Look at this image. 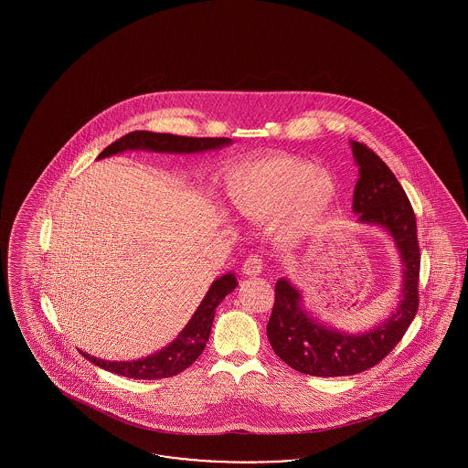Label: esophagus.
<instances>
[{"mask_svg": "<svg viewBox=\"0 0 468 468\" xmlns=\"http://www.w3.org/2000/svg\"><path fill=\"white\" fill-rule=\"evenodd\" d=\"M242 270H244L245 275H249V277L260 275V273L263 271V258H261V256H258V254L249 256V258L244 261V267H242Z\"/></svg>", "mask_w": 468, "mask_h": 468, "instance_id": "obj_1", "label": "esophagus"}]
</instances>
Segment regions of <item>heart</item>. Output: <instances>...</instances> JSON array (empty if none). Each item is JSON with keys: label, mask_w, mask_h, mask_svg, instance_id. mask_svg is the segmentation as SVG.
<instances>
[{"label": "heart", "mask_w": 468, "mask_h": 468, "mask_svg": "<svg viewBox=\"0 0 468 468\" xmlns=\"http://www.w3.org/2000/svg\"><path fill=\"white\" fill-rule=\"evenodd\" d=\"M226 193L233 207L252 221H270L290 207L281 239L296 242L328 212L336 182L307 159L273 156L233 166L226 176Z\"/></svg>", "instance_id": "b5f03b06"}]
</instances>
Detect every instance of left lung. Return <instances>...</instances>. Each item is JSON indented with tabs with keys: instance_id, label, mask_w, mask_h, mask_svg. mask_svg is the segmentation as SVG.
I'll return each instance as SVG.
<instances>
[{
	"instance_id": "8db88e82",
	"label": "left lung",
	"mask_w": 468,
	"mask_h": 468,
	"mask_svg": "<svg viewBox=\"0 0 468 468\" xmlns=\"http://www.w3.org/2000/svg\"><path fill=\"white\" fill-rule=\"evenodd\" d=\"M353 153L359 166L353 210L359 223L378 224L391 233L403 263V298L393 315L372 332L340 334L315 323L300 307L298 290L286 279L277 281L268 340L291 368L315 378L355 376L376 367L403 338L420 307L421 252L414 208L399 178L372 149L353 142Z\"/></svg>"
}]
</instances>
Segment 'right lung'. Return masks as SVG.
<instances>
[{"mask_svg":"<svg viewBox=\"0 0 468 468\" xmlns=\"http://www.w3.org/2000/svg\"><path fill=\"white\" fill-rule=\"evenodd\" d=\"M229 138H197V136H178L170 133H153V132H132L121 136L111 144L98 157H109L128 151V149H147L156 153H203L212 149H221L228 145ZM237 288V281L233 273H226L212 282L207 291L200 307L193 314L191 321L178 334L177 338L163 347L153 356L144 357L138 361H103L90 356L80 351V355L90 359L100 368H105L112 374L130 378H165L177 376L191 367L207 346L210 336L212 321L216 315V307L221 303L226 294Z\"/></svg>","mask_w":468,"mask_h":468,"instance_id":"add662e5","label":"right lung"}]
</instances>
